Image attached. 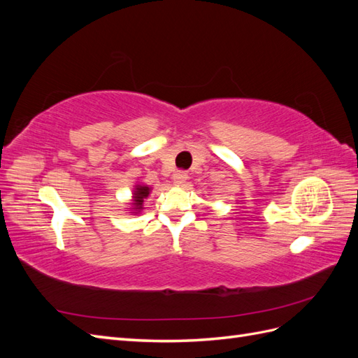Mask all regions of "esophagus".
<instances>
[{"mask_svg": "<svg viewBox=\"0 0 358 358\" xmlns=\"http://www.w3.org/2000/svg\"><path fill=\"white\" fill-rule=\"evenodd\" d=\"M187 179H188V175L185 171H176L175 175H173V182L176 183V185H183V183L187 182Z\"/></svg>", "mask_w": 358, "mask_h": 358, "instance_id": "obj_1", "label": "esophagus"}]
</instances>
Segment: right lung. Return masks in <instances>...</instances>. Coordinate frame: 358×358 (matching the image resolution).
<instances>
[{"instance_id": "right-lung-1", "label": "right lung", "mask_w": 358, "mask_h": 358, "mask_svg": "<svg viewBox=\"0 0 358 358\" xmlns=\"http://www.w3.org/2000/svg\"><path fill=\"white\" fill-rule=\"evenodd\" d=\"M149 196V187H137L134 191V209H142L143 206V200Z\"/></svg>"}]
</instances>
